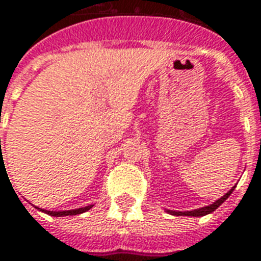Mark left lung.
I'll return each mask as SVG.
<instances>
[{"mask_svg":"<svg viewBox=\"0 0 261 261\" xmlns=\"http://www.w3.org/2000/svg\"><path fill=\"white\" fill-rule=\"evenodd\" d=\"M235 187L236 186L232 187L226 194H224V196L221 197V198H218L217 201L213 202V204H210V205H205V207L197 208V210H193V211H172V210H166V211L169 214H172V215H185V217H202V215H207V214H211L213 211H215V210H217V208H218L219 205L232 194Z\"/></svg>","mask_w":261,"mask_h":261,"instance_id":"8db88e82","label":"left lung"}]
</instances>
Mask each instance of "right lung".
Here are the masks:
<instances>
[{
    "mask_svg": "<svg viewBox=\"0 0 261 261\" xmlns=\"http://www.w3.org/2000/svg\"><path fill=\"white\" fill-rule=\"evenodd\" d=\"M93 207V204L91 205H86V207L82 208H75V210H67V211H47V210H43V208L36 207L39 211H42L44 214H48V215H51V217H67V215H78V214L86 213L88 210H91Z\"/></svg>",
    "mask_w": 261,
    "mask_h": 261,
    "instance_id": "1",
    "label": "right lung"
}]
</instances>
